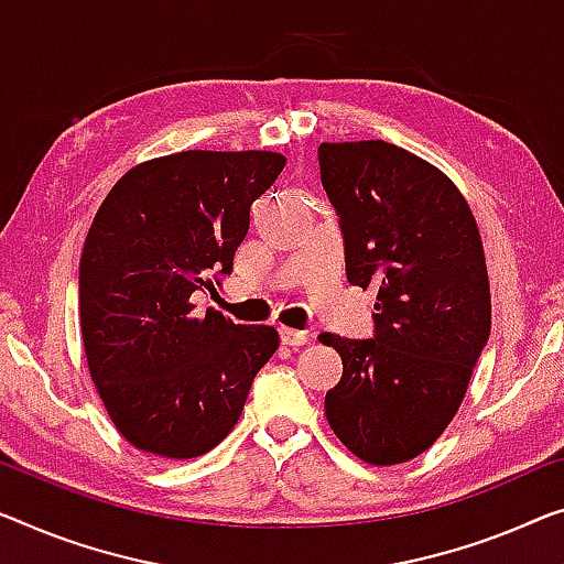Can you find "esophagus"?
I'll use <instances>...</instances> for the list:
<instances>
[{
	"label": "esophagus",
	"mask_w": 564,
	"mask_h": 564,
	"mask_svg": "<svg viewBox=\"0 0 564 564\" xmlns=\"http://www.w3.org/2000/svg\"><path fill=\"white\" fill-rule=\"evenodd\" d=\"M279 336H281V341L285 344V347H304V344L308 341V334L306 332L291 329V326H281Z\"/></svg>",
	"instance_id": "34e87169"
}]
</instances>
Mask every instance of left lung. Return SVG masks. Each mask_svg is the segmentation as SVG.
<instances>
[{
    "label": "left lung",
    "mask_w": 564,
    "mask_h": 564,
    "mask_svg": "<svg viewBox=\"0 0 564 564\" xmlns=\"http://www.w3.org/2000/svg\"><path fill=\"white\" fill-rule=\"evenodd\" d=\"M318 166L341 217L349 283L380 289L375 339L318 336L344 365L326 420L359 460L398 466L456 417L489 339L481 232L448 174L388 141H324Z\"/></svg>",
    "instance_id": "obj_1"
}]
</instances>
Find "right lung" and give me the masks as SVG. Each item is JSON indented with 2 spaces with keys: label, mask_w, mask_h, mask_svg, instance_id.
<instances>
[{
  "label": "right lung",
  "mask_w": 564,
  "mask_h": 564,
  "mask_svg": "<svg viewBox=\"0 0 564 564\" xmlns=\"http://www.w3.org/2000/svg\"><path fill=\"white\" fill-rule=\"evenodd\" d=\"M279 151H202L131 166L108 192L80 256V334L108 417L133 448L197 458L228 435L273 326L195 316L189 296L232 271L250 205L283 172Z\"/></svg>",
  "instance_id": "right-lung-1"
}]
</instances>
